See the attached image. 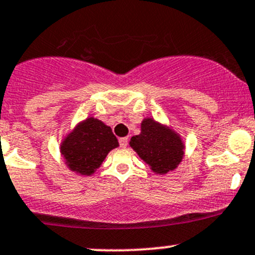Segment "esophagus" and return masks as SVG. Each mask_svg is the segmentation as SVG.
<instances>
[{"label":"esophagus","mask_w":255,"mask_h":255,"mask_svg":"<svg viewBox=\"0 0 255 255\" xmlns=\"http://www.w3.org/2000/svg\"><path fill=\"white\" fill-rule=\"evenodd\" d=\"M128 144V138L127 136H123V138H120V145L121 148H126Z\"/></svg>","instance_id":"34e87169"}]
</instances>
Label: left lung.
I'll use <instances>...</instances> for the list:
<instances>
[{
	"label": "left lung",
	"mask_w": 255,
	"mask_h": 255,
	"mask_svg": "<svg viewBox=\"0 0 255 255\" xmlns=\"http://www.w3.org/2000/svg\"><path fill=\"white\" fill-rule=\"evenodd\" d=\"M129 146L155 175L176 170L186 150L184 140L177 130L151 117L141 121L140 133L130 138Z\"/></svg>",
	"instance_id": "left-lung-1"
}]
</instances>
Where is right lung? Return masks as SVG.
Segmentation results:
<instances>
[{
  "label": "right lung",
  "instance_id": "1",
  "mask_svg": "<svg viewBox=\"0 0 255 255\" xmlns=\"http://www.w3.org/2000/svg\"><path fill=\"white\" fill-rule=\"evenodd\" d=\"M120 144L111 127L94 116L80 121L63 136L60 154L64 165L79 176H92L107 154Z\"/></svg>",
  "mask_w": 255,
  "mask_h": 255
}]
</instances>
